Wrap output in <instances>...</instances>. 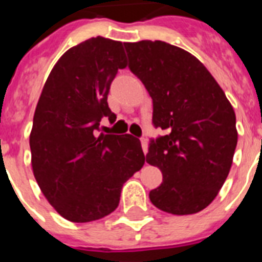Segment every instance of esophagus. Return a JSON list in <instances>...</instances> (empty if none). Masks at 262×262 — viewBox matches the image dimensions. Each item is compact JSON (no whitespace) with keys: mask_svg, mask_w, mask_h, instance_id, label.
<instances>
[{"mask_svg":"<svg viewBox=\"0 0 262 262\" xmlns=\"http://www.w3.org/2000/svg\"><path fill=\"white\" fill-rule=\"evenodd\" d=\"M141 147H143V151L144 154L147 155V152H148V140L145 139V137H141Z\"/></svg>","mask_w":262,"mask_h":262,"instance_id":"1","label":"esophagus"}]
</instances>
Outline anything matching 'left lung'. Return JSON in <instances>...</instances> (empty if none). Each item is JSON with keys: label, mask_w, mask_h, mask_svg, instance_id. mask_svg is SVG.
<instances>
[{"label": "left lung", "mask_w": 262, "mask_h": 262, "mask_svg": "<svg viewBox=\"0 0 262 262\" xmlns=\"http://www.w3.org/2000/svg\"><path fill=\"white\" fill-rule=\"evenodd\" d=\"M123 45L129 69L152 98L154 126L167 130L151 140L145 158L163 174L149 200L172 215L203 211L231 168L238 141L231 103L207 68L183 49L162 40Z\"/></svg>", "instance_id": "1"}]
</instances>
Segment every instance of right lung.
I'll list each match as a JSON object with an SVG mask.
<instances>
[{
    "label": "right lung",
    "instance_id": "1",
    "mask_svg": "<svg viewBox=\"0 0 262 262\" xmlns=\"http://www.w3.org/2000/svg\"><path fill=\"white\" fill-rule=\"evenodd\" d=\"M123 68L122 42L88 39L58 59L36 104L32 171L47 201L69 222L110 215L123 183L145 162L140 140L132 135H98L102 118L117 119L107 95Z\"/></svg>",
    "mask_w": 262,
    "mask_h": 262
}]
</instances>
